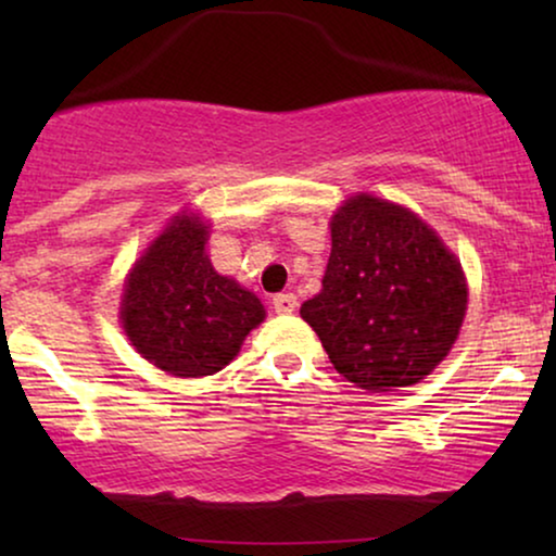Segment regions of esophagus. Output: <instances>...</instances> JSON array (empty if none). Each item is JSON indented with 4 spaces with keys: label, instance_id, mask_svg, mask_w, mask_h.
<instances>
[{
    "label": "esophagus",
    "instance_id": "obj_1",
    "mask_svg": "<svg viewBox=\"0 0 556 556\" xmlns=\"http://www.w3.org/2000/svg\"><path fill=\"white\" fill-rule=\"evenodd\" d=\"M295 306H299V301H295L293 293L273 295V308H276V314H293Z\"/></svg>",
    "mask_w": 556,
    "mask_h": 556
}]
</instances>
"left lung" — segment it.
<instances>
[{"label": "left lung", "mask_w": 556, "mask_h": 556, "mask_svg": "<svg viewBox=\"0 0 556 556\" xmlns=\"http://www.w3.org/2000/svg\"><path fill=\"white\" fill-rule=\"evenodd\" d=\"M466 303L460 263L443 240L400 204L359 194L331 219L324 288L301 316L341 377L387 392L445 359Z\"/></svg>", "instance_id": "left-lung-1"}]
</instances>
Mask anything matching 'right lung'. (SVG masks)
Masks as SVG:
<instances>
[{"label":"right lung","instance_id":"1","mask_svg":"<svg viewBox=\"0 0 556 556\" xmlns=\"http://www.w3.org/2000/svg\"><path fill=\"white\" fill-rule=\"evenodd\" d=\"M207 227L179 215L136 261L126 280V337L174 377L215 375L265 318L253 293L219 276L204 255Z\"/></svg>","mask_w":556,"mask_h":556}]
</instances>
